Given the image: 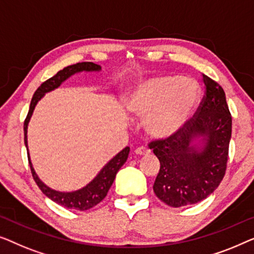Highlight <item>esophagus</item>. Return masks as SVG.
<instances>
[{
    "mask_svg": "<svg viewBox=\"0 0 254 254\" xmlns=\"http://www.w3.org/2000/svg\"><path fill=\"white\" fill-rule=\"evenodd\" d=\"M149 153L151 152H149L146 147H142V146L141 147H138L134 149V154H137V155H148Z\"/></svg>",
    "mask_w": 254,
    "mask_h": 254,
    "instance_id": "1",
    "label": "esophagus"
}]
</instances>
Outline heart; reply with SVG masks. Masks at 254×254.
Listing matches in <instances>:
<instances>
[{
	"label": "heart",
	"mask_w": 254,
	"mask_h": 254,
	"mask_svg": "<svg viewBox=\"0 0 254 254\" xmlns=\"http://www.w3.org/2000/svg\"><path fill=\"white\" fill-rule=\"evenodd\" d=\"M199 87L178 76L155 77L139 85L127 100V109L133 116L147 117L149 134L159 139L180 133L199 101Z\"/></svg>",
	"instance_id": "b5f03b06"
}]
</instances>
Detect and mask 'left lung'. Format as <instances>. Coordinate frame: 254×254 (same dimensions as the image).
<instances>
[{
    "mask_svg": "<svg viewBox=\"0 0 254 254\" xmlns=\"http://www.w3.org/2000/svg\"><path fill=\"white\" fill-rule=\"evenodd\" d=\"M202 81L205 95L187 126L174 137L148 144L160 161L153 190L170 207L193 205L206 199L226 174L231 114L223 88L206 74H202Z\"/></svg>",
    "mask_w": 254,
    "mask_h": 254,
    "instance_id": "obj_1",
    "label": "left lung"
}]
</instances>
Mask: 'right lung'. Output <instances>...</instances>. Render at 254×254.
Returning a JSON list of instances; mask_svg holds the SVG:
<instances>
[{
	"instance_id": "add662e5",
	"label": "right lung",
	"mask_w": 254,
	"mask_h": 254,
	"mask_svg": "<svg viewBox=\"0 0 254 254\" xmlns=\"http://www.w3.org/2000/svg\"><path fill=\"white\" fill-rule=\"evenodd\" d=\"M100 70H101V66L93 62H81V63L72 64V65H69L64 67L63 70L59 71L55 76H53L52 78H49V79L44 81V83L38 87V90L35 91V93L33 94V98L31 100L30 109H28L27 116L24 122V141L26 147H27V126L39 100H40L47 92H51L59 87L64 80L67 79V78L72 76L74 73L81 72V71H100ZM128 152H130V148L128 147H126L123 151H121L119 154L114 156V158L110 160V161L107 163L101 170H100V173L96 175L94 180L90 182L86 187H84L83 189H80V190H77L73 192H60L48 188L47 185L42 183L40 178L38 177V175L35 174L33 166H32V162L30 160V154H28V152H27V158H28V163H30L32 176H33L38 187L40 188L42 193L47 195V197L49 199H52L53 201H55L61 206L66 207V208L69 209L87 210L92 208V207H94L95 205H98L100 201H102V200L105 199L107 193H108L110 187H112L114 183V180H115L117 171L121 169V167H122L127 160Z\"/></svg>"
}]
</instances>
